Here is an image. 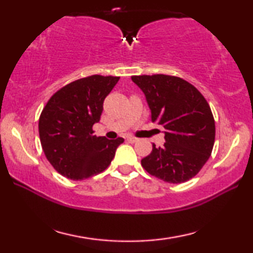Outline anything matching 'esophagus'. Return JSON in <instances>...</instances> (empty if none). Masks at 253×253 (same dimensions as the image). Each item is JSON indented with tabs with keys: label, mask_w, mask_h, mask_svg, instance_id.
<instances>
[{
	"label": "esophagus",
	"mask_w": 253,
	"mask_h": 253,
	"mask_svg": "<svg viewBox=\"0 0 253 253\" xmlns=\"http://www.w3.org/2000/svg\"><path fill=\"white\" fill-rule=\"evenodd\" d=\"M127 140L129 143H135V142H137V138H135V137H128Z\"/></svg>",
	"instance_id": "34e87169"
}]
</instances>
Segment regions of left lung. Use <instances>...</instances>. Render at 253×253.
<instances>
[{"label":"left lung","mask_w":253,"mask_h":253,"mask_svg":"<svg viewBox=\"0 0 253 253\" xmlns=\"http://www.w3.org/2000/svg\"><path fill=\"white\" fill-rule=\"evenodd\" d=\"M144 92L152 122L165 128L163 147L142 160L147 172L164 182L178 184L194 177L211 155L215 123L198 89L182 78L166 75L132 76Z\"/></svg>","instance_id":"8db88e82"}]
</instances>
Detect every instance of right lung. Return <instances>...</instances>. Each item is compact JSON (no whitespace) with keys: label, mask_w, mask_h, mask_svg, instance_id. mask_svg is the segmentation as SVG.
Returning a JSON list of instances; mask_svg holds the SVG:
<instances>
[{"label":"right lung","mask_w":253,"mask_h":253,"mask_svg":"<svg viewBox=\"0 0 253 253\" xmlns=\"http://www.w3.org/2000/svg\"><path fill=\"white\" fill-rule=\"evenodd\" d=\"M119 77L93 75L62 87L46 102L39 135L46 160L62 176L81 181L108 168L124 138L93 135L104 100Z\"/></svg>","instance_id":"add662e5"}]
</instances>
